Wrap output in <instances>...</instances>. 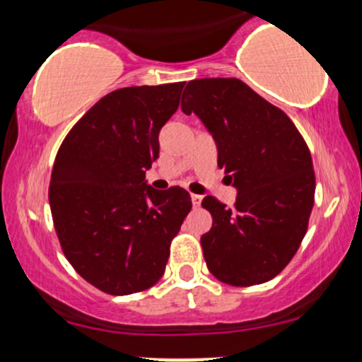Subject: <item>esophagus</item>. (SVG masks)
<instances>
[{
	"instance_id": "1",
	"label": "esophagus",
	"mask_w": 362,
	"mask_h": 362,
	"mask_svg": "<svg viewBox=\"0 0 362 362\" xmlns=\"http://www.w3.org/2000/svg\"><path fill=\"white\" fill-rule=\"evenodd\" d=\"M190 199H192V204L197 207V206H201V201H202V197L201 195H197V194H192L190 195Z\"/></svg>"
}]
</instances>
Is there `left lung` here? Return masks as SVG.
I'll return each instance as SVG.
<instances>
[{
	"label": "left lung",
	"mask_w": 362,
	"mask_h": 362,
	"mask_svg": "<svg viewBox=\"0 0 362 362\" xmlns=\"http://www.w3.org/2000/svg\"><path fill=\"white\" fill-rule=\"evenodd\" d=\"M182 110L204 122L218 167L238 190L233 207L213 195L202 199L213 216V228L201 236L207 269L230 286L271 281L300 248L313 209L305 139L284 112L236 78L189 81Z\"/></svg>",
	"instance_id": "obj_1"
}]
</instances>
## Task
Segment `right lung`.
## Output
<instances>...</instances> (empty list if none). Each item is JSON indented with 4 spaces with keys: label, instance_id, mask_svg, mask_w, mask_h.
Instances as JSON below:
<instances>
[{
    "label": "right lung",
    "instance_id": "1",
    "mask_svg": "<svg viewBox=\"0 0 362 362\" xmlns=\"http://www.w3.org/2000/svg\"><path fill=\"white\" fill-rule=\"evenodd\" d=\"M184 85L110 91L74 124L56 155L49 204L62 253L83 279L112 296L160 281L192 209L182 187L156 190L144 180Z\"/></svg>",
    "mask_w": 362,
    "mask_h": 362
}]
</instances>
